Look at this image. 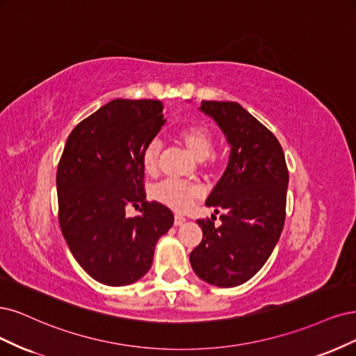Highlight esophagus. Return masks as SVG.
<instances>
[{
	"label": "esophagus",
	"instance_id": "esophagus-1",
	"mask_svg": "<svg viewBox=\"0 0 356 356\" xmlns=\"http://www.w3.org/2000/svg\"><path fill=\"white\" fill-rule=\"evenodd\" d=\"M185 222H186V217L185 216H180V214L175 216V225L176 226H180V225H183Z\"/></svg>",
	"mask_w": 356,
	"mask_h": 356
}]
</instances>
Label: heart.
Returning a JSON list of instances; mask_svg holds the SVG:
<instances>
[{"instance_id": "b5f03b06", "label": "heart", "mask_w": 356, "mask_h": 356, "mask_svg": "<svg viewBox=\"0 0 356 356\" xmlns=\"http://www.w3.org/2000/svg\"><path fill=\"white\" fill-rule=\"evenodd\" d=\"M177 137L198 161L209 158L213 152L214 134L205 125H186L177 131ZM159 152H161V145L158 140H151L145 145L142 151V167L147 175H155L158 171ZM201 197L202 189L197 183L176 179L163 180L152 188V198L177 213L191 210Z\"/></svg>"}]
</instances>
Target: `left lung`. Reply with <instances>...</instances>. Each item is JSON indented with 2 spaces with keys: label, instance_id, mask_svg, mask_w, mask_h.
<instances>
[{
  "label": "left lung",
  "instance_id": "1",
  "mask_svg": "<svg viewBox=\"0 0 356 356\" xmlns=\"http://www.w3.org/2000/svg\"><path fill=\"white\" fill-rule=\"evenodd\" d=\"M201 111L219 124L231 156L205 201L220 214L222 225L197 220L202 241L189 260L201 280L227 289L254 277L277 245L285 222L289 168L277 137L239 103L202 100Z\"/></svg>",
  "mask_w": 356,
  "mask_h": 356
}]
</instances>
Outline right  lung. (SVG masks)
<instances>
[{
  "mask_svg": "<svg viewBox=\"0 0 356 356\" xmlns=\"http://www.w3.org/2000/svg\"><path fill=\"white\" fill-rule=\"evenodd\" d=\"M165 122L159 100L115 99L70 134L57 165L59 225L91 278L129 285L151 269L158 239L173 226L165 205L147 201L142 151ZM141 205L140 216L124 207Z\"/></svg>",
  "mask_w": 356,
  "mask_h": 356,
  "instance_id": "add662e5",
  "label": "right lung"
}]
</instances>
